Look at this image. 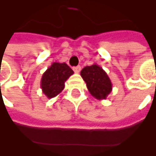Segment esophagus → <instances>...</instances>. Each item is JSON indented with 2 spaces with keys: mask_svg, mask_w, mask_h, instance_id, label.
I'll return each mask as SVG.
<instances>
[{
  "mask_svg": "<svg viewBox=\"0 0 156 156\" xmlns=\"http://www.w3.org/2000/svg\"><path fill=\"white\" fill-rule=\"evenodd\" d=\"M73 71H74V73H79V72H80V70H81V66H76V67H73Z\"/></svg>",
  "mask_w": 156,
  "mask_h": 156,
  "instance_id": "34e87169",
  "label": "esophagus"
}]
</instances>
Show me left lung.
<instances>
[{"label":"left lung","instance_id":"obj_1","mask_svg":"<svg viewBox=\"0 0 156 156\" xmlns=\"http://www.w3.org/2000/svg\"><path fill=\"white\" fill-rule=\"evenodd\" d=\"M89 92L97 100H106L112 90V85L107 73L97 64L86 66L80 73Z\"/></svg>","mask_w":156,"mask_h":156}]
</instances>
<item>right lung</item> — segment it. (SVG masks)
<instances>
[{
    "label": "right lung",
    "mask_w": 156,
    "mask_h": 156,
    "mask_svg": "<svg viewBox=\"0 0 156 156\" xmlns=\"http://www.w3.org/2000/svg\"><path fill=\"white\" fill-rule=\"evenodd\" d=\"M73 73L66 63L53 62L43 73L40 87L48 99L59 95L65 88L66 81Z\"/></svg>",
    "instance_id": "add662e5"
}]
</instances>
